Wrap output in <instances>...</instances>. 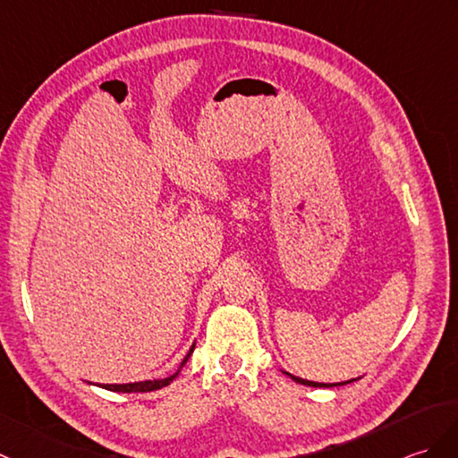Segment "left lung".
<instances>
[{
  "instance_id": "1",
  "label": "left lung",
  "mask_w": 458,
  "mask_h": 458,
  "mask_svg": "<svg viewBox=\"0 0 458 458\" xmlns=\"http://www.w3.org/2000/svg\"><path fill=\"white\" fill-rule=\"evenodd\" d=\"M283 373L286 377H291L294 382H299V385H306V386H314V388H332V386H344V385H349V382L353 380H359V378H351V380H345V382H314V380H306V378H301V377H294L291 373H286V370H283Z\"/></svg>"
}]
</instances>
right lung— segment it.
I'll return each mask as SVG.
<instances>
[{
    "label": "right lung",
    "instance_id": "1",
    "mask_svg": "<svg viewBox=\"0 0 458 458\" xmlns=\"http://www.w3.org/2000/svg\"><path fill=\"white\" fill-rule=\"evenodd\" d=\"M193 349H195V344L191 345V349L187 351L185 359L181 360L177 373H174L172 377H167V378H154V380H140V382H126V385H95V386L105 388V390H111V392H124V394H131V392H152V390H159V388H164V386H167V385H172V382L177 378L179 370L185 367L189 357L193 355ZM88 385H93V382H88Z\"/></svg>",
    "mask_w": 458,
    "mask_h": 458
}]
</instances>
